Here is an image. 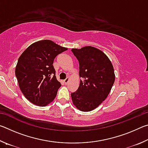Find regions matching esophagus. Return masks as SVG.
Returning a JSON list of instances; mask_svg holds the SVG:
<instances>
[{"mask_svg": "<svg viewBox=\"0 0 148 148\" xmlns=\"http://www.w3.org/2000/svg\"><path fill=\"white\" fill-rule=\"evenodd\" d=\"M69 80H70V79H69V77H66V78L64 80V82L66 84H68V82H69Z\"/></svg>", "mask_w": 148, "mask_h": 148, "instance_id": "34e87169", "label": "esophagus"}]
</instances>
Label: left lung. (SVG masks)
Returning <instances> with one entry per match:
<instances>
[{
	"mask_svg": "<svg viewBox=\"0 0 148 148\" xmlns=\"http://www.w3.org/2000/svg\"><path fill=\"white\" fill-rule=\"evenodd\" d=\"M79 61V86L72 92V102L77 109L89 112L107 98L115 81L113 65L101 50L92 46L72 49Z\"/></svg>",
	"mask_w": 148,
	"mask_h": 148,
	"instance_id": "1",
	"label": "left lung"
}]
</instances>
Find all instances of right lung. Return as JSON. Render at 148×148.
Wrapping results in <instances>:
<instances>
[{
  "label": "right lung",
  "instance_id": "add662e5",
  "mask_svg": "<svg viewBox=\"0 0 148 148\" xmlns=\"http://www.w3.org/2000/svg\"><path fill=\"white\" fill-rule=\"evenodd\" d=\"M67 50L49 40L34 42L23 52L16 67V76L25 98L45 106L56 98L61 84L57 79L53 61Z\"/></svg>",
  "mask_w": 148,
  "mask_h": 148
}]
</instances>
